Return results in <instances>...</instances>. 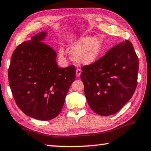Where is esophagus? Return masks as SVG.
Segmentation results:
<instances>
[{
	"instance_id": "esophagus-1",
	"label": "esophagus",
	"mask_w": 151,
	"mask_h": 151,
	"mask_svg": "<svg viewBox=\"0 0 151 151\" xmlns=\"http://www.w3.org/2000/svg\"><path fill=\"white\" fill-rule=\"evenodd\" d=\"M80 74H81V69H76V76H77V77H80Z\"/></svg>"
}]
</instances>
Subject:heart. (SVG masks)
<instances>
[{"instance_id":"b5f03b06","label":"heart","mask_w":151,"mask_h":151,"mask_svg":"<svg viewBox=\"0 0 151 151\" xmlns=\"http://www.w3.org/2000/svg\"><path fill=\"white\" fill-rule=\"evenodd\" d=\"M73 58L76 63L82 65H88L97 59L103 50V40L99 37L91 39L90 37H84L78 39L71 47ZM60 54L63 55L62 49Z\"/></svg>"}]
</instances>
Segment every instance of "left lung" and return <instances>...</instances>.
I'll list each match as a JSON object with an SVG mask.
<instances>
[{
	"label": "left lung",
	"mask_w": 151,
	"mask_h": 151,
	"mask_svg": "<svg viewBox=\"0 0 151 151\" xmlns=\"http://www.w3.org/2000/svg\"><path fill=\"white\" fill-rule=\"evenodd\" d=\"M139 60L130 41L116 45L92 64L80 78L87 102L95 113L110 116L132 97L137 84Z\"/></svg>",
	"instance_id": "1"
}]
</instances>
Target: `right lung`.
I'll list each match as a JSON object with an SVG mask.
<instances>
[{"mask_svg":"<svg viewBox=\"0 0 151 151\" xmlns=\"http://www.w3.org/2000/svg\"><path fill=\"white\" fill-rule=\"evenodd\" d=\"M45 36V32H39L19 44L13 52L8 70L17 106L25 114L41 121L59 114L76 78L74 65L58 67L55 50L42 41Z\"/></svg>","mask_w":151,"mask_h":151,"instance_id":"right-lung-1","label":"right lung"}]
</instances>
